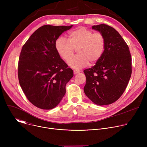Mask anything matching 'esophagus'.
Returning <instances> with one entry per match:
<instances>
[{"mask_svg":"<svg viewBox=\"0 0 147 147\" xmlns=\"http://www.w3.org/2000/svg\"><path fill=\"white\" fill-rule=\"evenodd\" d=\"M74 74H77V73H80V71H79V70H74Z\"/></svg>","mask_w":147,"mask_h":147,"instance_id":"obj_1","label":"esophagus"}]
</instances>
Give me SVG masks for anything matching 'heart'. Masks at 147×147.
<instances>
[{
    "instance_id": "heart-1",
    "label": "heart",
    "mask_w": 147,
    "mask_h": 147,
    "mask_svg": "<svg viewBox=\"0 0 147 147\" xmlns=\"http://www.w3.org/2000/svg\"><path fill=\"white\" fill-rule=\"evenodd\" d=\"M105 47V39L100 32H94L86 28L80 27L70 31L69 39L59 38L55 48L59 56L68 61L74 55V49L78 55L71 59L69 65L74 69H80L91 63L97 61L102 56Z\"/></svg>"
}]
</instances>
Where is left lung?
I'll list each match as a JSON object with an SVG mask.
<instances>
[{
    "instance_id": "obj_1",
    "label": "left lung",
    "mask_w": 147,
    "mask_h": 147,
    "mask_svg": "<svg viewBox=\"0 0 147 147\" xmlns=\"http://www.w3.org/2000/svg\"><path fill=\"white\" fill-rule=\"evenodd\" d=\"M92 28L103 34L105 47L96 64L84 70V91L94 103L106 105L116 101L126 88L132 73L131 57L128 45L115 28L106 24Z\"/></svg>"
}]
</instances>
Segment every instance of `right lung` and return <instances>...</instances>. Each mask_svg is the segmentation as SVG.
I'll use <instances>...</instances> for the list:
<instances>
[{
    "label": "right lung",
    "instance_id": "add662e5",
    "mask_svg": "<svg viewBox=\"0 0 147 147\" xmlns=\"http://www.w3.org/2000/svg\"><path fill=\"white\" fill-rule=\"evenodd\" d=\"M70 26L45 25L37 29L21 51L18 65L20 85L28 100L42 109H52L66 94L73 76L55 48L56 40Z\"/></svg>",
    "mask_w": 147,
    "mask_h": 147
}]
</instances>
